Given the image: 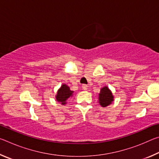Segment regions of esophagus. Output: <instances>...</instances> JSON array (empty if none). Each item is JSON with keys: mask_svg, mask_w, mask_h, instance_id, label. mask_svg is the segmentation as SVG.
<instances>
[{"mask_svg": "<svg viewBox=\"0 0 159 159\" xmlns=\"http://www.w3.org/2000/svg\"><path fill=\"white\" fill-rule=\"evenodd\" d=\"M82 88H83V90H88V85H82Z\"/></svg>", "mask_w": 159, "mask_h": 159, "instance_id": "esophagus-1", "label": "esophagus"}]
</instances>
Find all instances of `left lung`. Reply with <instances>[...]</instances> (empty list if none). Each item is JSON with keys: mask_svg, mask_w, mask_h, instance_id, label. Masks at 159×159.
Here are the masks:
<instances>
[{"mask_svg": "<svg viewBox=\"0 0 159 159\" xmlns=\"http://www.w3.org/2000/svg\"><path fill=\"white\" fill-rule=\"evenodd\" d=\"M114 100V97L113 95L111 90L107 87L104 86L101 88L100 93L98 95V102L102 107H107L111 104Z\"/></svg>", "mask_w": 159, "mask_h": 159, "instance_id": "1", "label": "left lung"}]
</instances>
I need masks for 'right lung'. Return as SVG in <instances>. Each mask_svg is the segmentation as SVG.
<instances>
[{
	"mask_svg": "<svg viewBox=\"0 0 159 159\" xmlns=\"http://www.w3.org/2000/svg\"><path fill=\"white\" fill-rule=\"evenodd\" d=\"M73 93L74 91L70 90V88L68 85L66 84H62L57 90L55 95V99L61 105H64L67 103L66 102L68 99L73 96Z\"/></svg>",
	"mask_w": 159,
	"mask_h": 159,
	"instance_id": "right-lung-1",
	"label": "right lung"
}]
</instances>
